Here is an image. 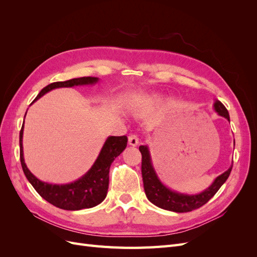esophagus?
<instances>
[{"mask_svg":"<svg viewBox=\"0 0 257 257\" xmlns=\"http://www.w3.org/2000/svg\"><path fill=\"white\" fill-rule=\"evenodd\" d=\"M139 143V139L135 134H132L128 136V145L132 147H136Z\"/></svg>","mask_w":257,"mask_h":257,"instance_id":"34e87169","label":"esophagus"}]
</instances>
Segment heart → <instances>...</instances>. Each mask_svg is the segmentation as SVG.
I'll return each instance as SVG.
<instances>
[{"label": "heart", "instance_id": "obj_1", "mask_svg": "<svg viewBox=\"0 0 257 257\" xmlns=\"http://www.w3.org/2000/svg\"><path fill=\"white\" fill-rule=\"evenodd\" d=\"M165 100V96L160 92H153L150 93L144 97H141L137 99L135 103L132 104V110L137 112V111H146V110H151L154 108L160 107Z\"/></svg>", "mask_w": 257, "mask_h": 257}]
</instances>
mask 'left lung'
<instances>
[{
  "label": "left lung",
  "instance_id": "left-lung-1",
  "mask_svg": "<svg viewBox=\"0 0 257 257\" xmlns=\"http://www.w3.org/2000/svg\"><path fill=\"white\" fill-rule=\"evenodd\" d=\"M213 109L215 112H217V114L224 116L227 121H230L227 109L220 100H214ZM139 151H141L143 157L142 175L146 196L153 205L164 210H168V211L190 212L192 210H195L197 208H200L201 206H204L209 199H211L214 196V194L219 191V189L225 183V181L227 180L232 168L231 163L230 167L226 172L217 176L213 182L200 193H181L172 190L161 181L157 170H155L153 166L149 147L141 146L139 147Z\"/></svg>",
  "mask_w": 257,
  "mask_h": 257
}]
</instances>
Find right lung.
<instances>
[{"mask_svg": "<svg viewBox=\"0 0 257 257\" xmlns=\"http://www.w3.org/2000/svg\"><path fill=\"white\" fill-rule=\"evenodd\" d=\"M97 77H80L66 81H59L48 84L45 87L32 104L41 98L46 93H48L58 88H73L80 87V85H93L98 82ZM31 104V105H32ZM27 114V112H26ZM26 118V115H25ZM23 128H25V121L19 135L20 144V162L29 182L32 184L35 191L40 195L47 200L51 205L63 210H81L93 208L99 205L107 196L108 185H109V168L114 159L124 151L127 145L126 136H109L100 149L98 157L93 163L91 168L83 176L77 180L65 183V184H52L44 182L35 177L28 168L25 157H23Z\"/></svg>", "mask_w": 257, "mask_h": 257, "instance_id": "1", "label": "right lung"}]
</instances>
